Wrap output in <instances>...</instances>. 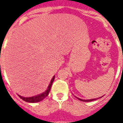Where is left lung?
Instances as JSON below:
<instances>
[{
	"label": "left lung",
	"instance_id": "1",
	"mask_svg": "<svg viewBox=\"0 0 123 123\" xmlns=\"http://www.w3.org/2000/svg\"><path fill=\"white\" fill-rule=\"evenodd\" d=\"M77 98V99H79V100H80V101H86V102H89V101H94V100H96V99H97L98 98H94V99H80V98H77Z\"/></svg>",
	"mask_w": 123,
	"mask_h": 123
}]
</instances>
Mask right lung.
I'll use <instances>...</instances> for the list:
<instances>
[{
  "mask_svg": "<svg viewBox=\"0 0 123 123\" xmlns=\"http://www.w3.org/2000/svg\"><path fill=\"white\" fill-rule=\"evenodd\" d=\"M54 79H55V76L53 77V78L52 79L51 81H50V83L49 84V86H48V88H47V89L44 92H43V93L40 94H38V95L34 96H32V97H23L22 96L18 95V96L22 99L24 101H26V102H29V103H36V102H39V101H42L43 99L45 98L48 95V94H49V92H50V89H51V87H52V83L54 82Z\"/></svg>",
  "mask_w": 123,
  "mask_h": 123,
  "instance_id": "right-lung-1",
  "label": "right lung"
}]
</instances>
